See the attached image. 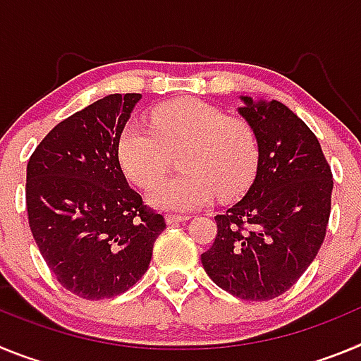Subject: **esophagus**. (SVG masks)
Listing matches in <instances>:
<instances>
[{"label": "esophagus", "mask_w": 361, "mask_h": 361, "mask_svg": "<svg viewBox=\"0 0 361 361\" xmlns=\"http://www.w3.org/2000/svg\"><path fill=\"white\" fill-rule=\"evenodd\" d=\"M190 216L188 215H166V224L175 226V224H180V222H188Z\"/></svg>", "instance_id": "esophagus-1"}]
</instances>
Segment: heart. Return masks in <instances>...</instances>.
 Listing matches in <instances>:
<instances>
[{
	"label": "heart",
	"instance_id": "heart-1",
	"mask_svg": "<svg viewBox=\"0 0 361 361\" xmlns=\"http://www.w3.org/2000/svg\"><path fill=\"white\" fill-rule=\"evenodd\" d=\"M184 173L149 191V202L166 212H195L212 202L242 195L260 162L257 132L244 119L200 99H177L152 111V130L130 123L117 139V157L126 177L149 188L166 173L171 153Z\"/></svg>",
	"mask_w": 361,
	"mask_h": 361
}]
</instances>
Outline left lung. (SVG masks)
Returning a JSON list of instances; mask_svg holds the SVG:
<instances>
[{
    "label": "left lung",
    "instance_id": "8db88e82",
    "mask_svg": "<svg viewBox=\"0 0 361 361\" xmlns=\"http://www.w3.org/2000/svg\"><path fill=\"white\" fill-rule=\"evenodd\" d=\"M260 162L253 184L224 215L213 245L200 255L209 279L242 300L264 302L288 291L324 244L333 173L317 135L280 101L240 97Z\"/></svg>",
    "mask_w": 361,
    "mask_h": 361
}]
</instances>
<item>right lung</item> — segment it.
I'll return each mask as SVG.
<instances>
[{"instance_id":"obj_1","label":"right lung","mask_w":361,"mask_h":361,"mask_svg":"<svg viewBox=\"0 0 361 361\" xmlns=\"http://www.w3.org/2000/svg\"><path fill=\"white\" fill-rule=\"evenodd\" d=\"M141 94H111L54 126L27 164L28 224L57 282L111 298L146 273L164 216L126 183L117 139Z\"/></svg>"}]
</instances>
